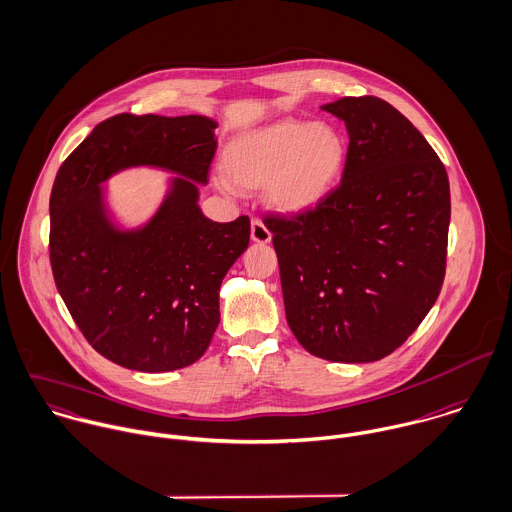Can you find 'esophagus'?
<instances>
[{
  "label": "esophagus",
  "mask_w": 512,
  "mask_h": 512,
  "mask_svg": "<svg viewBox=\"0 0 512 512\" xmlns=\"http://www.w3.org/2000/svg\"><path fill=\"white\" fill-rule=\"evenodd\" d=\"M251 239L259 245H265L271 241V231L267 229V225L263 221H259V219L251 221Z\"/></svg>",
  "instance_id": "34e87169"
}]
</instances>
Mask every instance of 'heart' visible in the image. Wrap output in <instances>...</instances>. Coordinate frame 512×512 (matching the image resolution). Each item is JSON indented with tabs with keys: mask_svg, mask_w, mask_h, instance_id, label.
<instances>
[{
	"mask_svg": "<svg viewBox=\"0 0 512 512\" xmlns=\"http://www.w3.org/2000/svg\"><path fill=\"white\" fill-rule=\"evenodd\" d=\"M346 154V140L334 126L285 118L235 136L223 152V170L235 188L265 186L273 209L301 215L334 190Z\"/></svg>",
	"mask_w": 512,
	"mask_h": 512,
	"instance_id": "b5f03b06",
	"label": "heart"
}]
</instances>
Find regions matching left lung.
I'll use <instances>...</instances> for the list:
<instances>
[{
	"label": "left lung",
	"instance_id": "1",
	"mask_svg": "<svg viewBox=\"0 0 512 512\" xmlns=\"http://www.w3.org/2000/svg\"><path fill=\"white\" fill-rule=\"evenodd\" d=\"M320 108L350 136L342 182L312 211L265 225L301 346L330 362H376L408 340L439 297L449 180L392 104L344 97Z\"/></svg>",
	"mask_w": 512,
	"mask_h": 512
}]
</instances>
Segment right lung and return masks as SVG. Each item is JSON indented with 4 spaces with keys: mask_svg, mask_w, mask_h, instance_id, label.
I'll return each mask as SVG.
<instances>
[{
    "mask_svg": "<svg viewBox=\"0 0 512 512\" xmlns=\"http://www.w3.org/2000/svg\"><path fill=\"white\" fill-rule=\"evenodd\" d=\"M215 128L202 114H116L57 172L49 200L57 291L89 344L128 370L162 374L204 356L221 281L249 247V217L217 223L200 207ZM134 167L175 174L138 226L117 217L105 186Z\"/></svg>",
    "mask_w": 512,
    "mask_h": 512,
    "instance_id": "add662e5",
    "label": "right lung"
}]
</instances>
